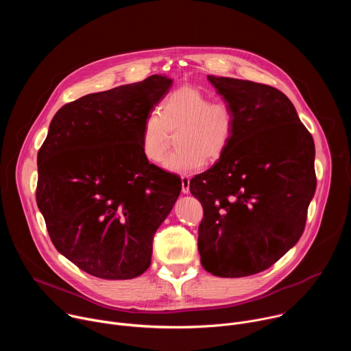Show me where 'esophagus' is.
Masks as SVG:
<instances>
[{
	"label": "esophagus",
	"mask_w": 351,
	"mask_h": 351,
	"mask_svg": "<svg viewBox=\"0 0 351 351\" xmlns=\"http://www.w3.org/2000/svg\"><path fill=\"white\" fill-rule=\"evenodd\" d=\"M182 193L183 194L190 193V178L186 175L182 176Z\"/></svg>",
	"instance_id": "esophagus-1"
}]
</instances>
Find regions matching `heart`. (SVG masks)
Returning a JSON list of instances; mask_svg holds the SVG:
<instances>
[{"label": "heart", "instance_id": "obj_1", "mask_svg": "<svg viewBox=\"0 0 351 351\" xmlns=\"http://www.w3.org/2000/svg\"><path fill=\"white\" fill-rule=\"evenodd\" d=\"M237 114L225 99L211 97L193 86L171 91L161 103L160 112H149L143 122L140 147L144 158L160 164L168 149L169 133L175 152L164 165L178 173L202 169L204 162L218 161L232 144L236 133Z\"/></svg>", "mask_w": 351, "mask_h": 351}]
</instances>
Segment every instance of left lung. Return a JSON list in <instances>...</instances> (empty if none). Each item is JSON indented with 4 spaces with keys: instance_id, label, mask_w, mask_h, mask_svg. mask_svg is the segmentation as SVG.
<instances>
[{
    "instance_id": "obj_1",
    "label": "left lung",
    "mask_w": 351,
    "mask_h": 351,
    "mask_svg": "<svg viewBox=\"0 0 351 351\" xmlns=\"http://www.w3.org/2000/svg\"><path fill=\"white\" fill-rule=\"evenodd\" d=\"M237 114L228 152L190 180L204 217L202 265L240 278L272 267L302 237L317 187L315 145L290 99L268 84L208 76Z\"/></svg>"
}]
</instances>
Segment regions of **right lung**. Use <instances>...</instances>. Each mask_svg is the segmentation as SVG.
I'll return each instance as SVG.
<instances>
[{
	"label": "right lung",
	"instance_id": "right-lung-1",
	"mask_svg": "<svg viewBox=\"0 0 351 351\" xmlns=\"http://www.w3.org/2000/svg\"><path fill=\"white\" fill-rule=\"evenodd\" d=\"M171 86L153 75L68 103L38 149L36 202L49 239L93 276L132 279L152 264L182 182L144 158L140 134Z\"/></svg>",
	"mask_w": 351,
	"mask_h": 351
}]
</instances>
